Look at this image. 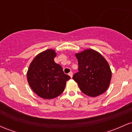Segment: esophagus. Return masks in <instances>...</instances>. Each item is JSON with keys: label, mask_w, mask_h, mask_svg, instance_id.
Here are the masks:
<instances>
[{"label": "esophagus", "mask_w": 132, "mask_h": 132, "mask_svg": "<svg viewBox=\"0 0 132 132\" xmlns=\"http://www.w3.org/2000/svg\"><path fill=\"white\" fill-rule=\"evenodd\" d=\"M68 75H69V76L71 77V78H72V71H71V72H69Z\"/></svg>", "instance_id": "obj_1"}]
</instances>
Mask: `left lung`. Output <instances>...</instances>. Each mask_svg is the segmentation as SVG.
<instances>
[{
	"instance_id": "1",
	"label": "left lung",
	"mask_w": 132,
	"mask_h": 132,
	"mask_svg": "<svg viewBox=\"0 0 132 132\" xmlns=\"http://www.w3.org/2000/svg\"><path fill=\"white\" fill-rule=\"evenodd\" d=\"M78 61V72L72 79L86 95L96 97L107 90L112 72L107 61L98 52L89 49L76 54Z\"/></svg>"
}]
</instances>
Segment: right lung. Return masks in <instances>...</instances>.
<instances>
[{"label":"right lung","instance_id":"right-lung-1","mask_svg":"<svg viewBox=\"0 0 132 132\" xmlns=\"http://www.w3.org/2000/svg\"><path fill=\"white\" fill-rule=\"evenodd\" d=\"M56 56L53 50L42 52L35 57L27 72L30 87L43 99H53L60 95L64 91L66 81L71 78L54 62Z\"/></svg>","mask_w":132,"mask_h":132}]
</instances>
